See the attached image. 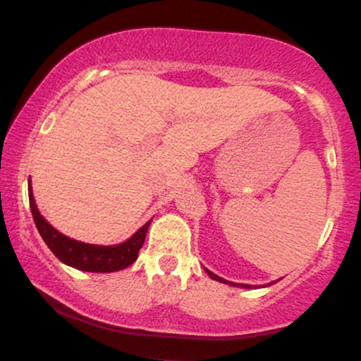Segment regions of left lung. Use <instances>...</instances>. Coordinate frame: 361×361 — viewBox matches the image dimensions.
<instances>
[{
  "instance_id": "8db88e82",
  "label": "left lung",
  "mask_w": 361,
  "mask_h": 361,
  "mask_svg": "<svg viewBox=\"0 0 361 361\" xmlns=\"http://www.w3.org/2000/svg\"><path fill=\"white\" fill-rule=\"evenodd\" d=\"M205 271H207V275H209L210 279H212V280L222 281V283H229V285H233V287H235V283H233V281H227V280H224V279H221V276L214 275V273H212V271H209V270H205ZM241 287H244V288H250V285H241Z\"/></svg>"
}]
</instances>
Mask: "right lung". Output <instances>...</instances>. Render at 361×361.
Returning <instances> with one entry per match:
<instances>
[{
  "instance_id": "right-lung-1",
  "label": "right lung",
  "mask_w": 361,
  "mask_h": 361,
  "mask_svg": "<svg viewBox=\"0 0 361 361\" xmlns=\"http://www.w3.org/2000/svg\"><path fill=\"white\" fill-rule=\"evenodd\" d=\"M28 200H30V210L32 215H34L37 229H39V233L42 235L45 244L49 246V250L62 263L82 271L110 273L130 267L137 259L140 247H142L144 239H146L149 224H144L132 238H128L126 243L117 244V246H97V244L76 241V239L68 238V235L61 234L59 231L54 229L51 224L40 215L39 209H37L34 193H32V186L28 188Z\"/></svg>"
}]
</instances>
